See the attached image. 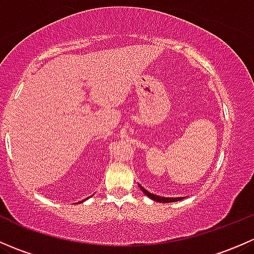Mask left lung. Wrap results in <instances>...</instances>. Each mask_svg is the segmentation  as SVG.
Listing matches in <instances>:
<instances>
[{
    "instance_id": "left-lung-1",
    "label": "left lung",
    "mask_w": 254,
    "mask_h": 254,
    "mask_svg": "<svg viewBox=\"0 0 254 254\" xmlns=\"http://www.w3.org/2000/svg\"><path fill=\"white\" fill-rule=\"evenodd\" d=\"M139 186H140V184H139ZM140 189H141L143 193H145L146 195L148 196V198L152 199V200H155V201H158V203H173V201H179V200H182V199H184V198H163V196L155 195V194L150 193V191L146 190L145 188H142L141 186H140Z\"/></svg>"
}]
</instances>
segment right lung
I'll list each match as a JSON object with an SVG mask.
<instances>
[{
	"mask_svg": "<svg viewBox=\"0 0 254 254\" xmlns=\"http://www.w3.org/2000/svg\"><path fill=\"white\" fill-rule=\"evenodd\" d=\"M84 200H86V199H84ZM84 200H82V201H84ZM82 201H81V203H82Z\"/></svg>",
	"mask_w": 254,
	"mask_h": 254,
	"instance_id": "right-lung-1",
	"label": "right lung"
}]
</instances>
